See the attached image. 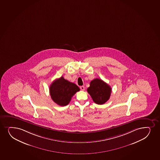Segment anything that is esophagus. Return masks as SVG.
I'll list each match as a JSON object with an SVG mask.
<instances>
[{"label":"esophagus","instance_id":"obj_1","mask_svg":"<svg viewBox=\"0 0 160 160\" xmlns=\"http://www.w3.org/2000/svg\"><path fill=\"white\" fill-rule=\"evenodd\" d=\"M85 87L84 86H81L80 87V89H81V90H85Z\"/></svg>","mask_w":160,"mask_h":160}]
</instances>
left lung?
Masks as SVG:
<instances>
[{"mask_svg":"<svg viewBox=\"0 0 160 160\" xmlns=\"http://www.w3.org/2000/svg\"><path fill=\"white\" fill-rule=\"evenodd\" d=\"M87 92L95 103L103 104L109 100L111 95V88L104 81L96 78L90 82Z\"/></svg>","mask_w":160,"mask_h":160,"instance_id":"obj_1","label":"left lung"}]
</instances>
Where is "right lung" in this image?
Segmentation results:
<instances>
[{
  "mask_svg": "<svg viewBox=\"0 0 160 160\" xmlns=\"http://www.w3.org/2000/svg\"><path fill=\"white\" fill-rule=\"evenodd\" d=\"M79 90V87L65 80L63 77L55 80L50 86L52 100L60 106L68 105L72 97Z\"/></svg>",
  "mask_w": 160,
  "mask_h": 160,
  "instance_id": "obj_1",
  "label": "right lung"
}]
</instances>
